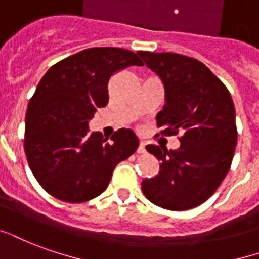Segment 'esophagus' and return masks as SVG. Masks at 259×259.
Instances as JSON below:
<instances>
[{
    "instance_id": "obj_1",
    "label": "esophagus",
    "mask_w": 259,
    "mask_h": 259,
    "mask_svg": "<svg viewBox=\"0 0 259 259\" xmlns=\"http://www.w3.org/2000/svg\"><path fill=\"white\" fill-rule=\"evenodd\" d=\"M138 153H139V154H143V153H146V143H145V142H141V143H139V146H138Z\"/></svg>"
}]
</instances>
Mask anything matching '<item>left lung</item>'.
Here are the masks:
<instances>
[{"instance_id": "8db88e82", "label": "left lung", "mask_w": 259, "mask_h": 259, "mask_svg": "<svg viewBox=\"0 0 259 259\" xmlns=\"http://www.w3.org/2000/svg\"><path fill=\"white\" fill-rule=\"evenodd\" d=\"M165 87V105L157 114L161 135H178L180 147L146 146L159 161L155 178L142 182L154 205L188 210L209 199L232 164L238 131L228 89L205 64L178 53L138 52Z\"/></svg>"}]
</instances>
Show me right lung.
Masks as SVG:
<instances>
[{
  "instance_id": "obj_1",
  "label": "right lung",
  "mask_w": 259,
  "mask_h": 259,
  "mask_svg": "<svg viewBox=\"0 0 259 259\" xmlns=\"http://www.w3.org/2000/svg\"><path fill=\"white\" fill-rule=\"evenodd\" d=\"M130 65H143L131 50L91 48L58 61L40 79L27 108L24 151L35 179L60 201L101 195L116 165L137 151L132 130L116 131L110 143L89 130L95 110L108 105L109 79Z\"/></svg>"
}]
</instances>
